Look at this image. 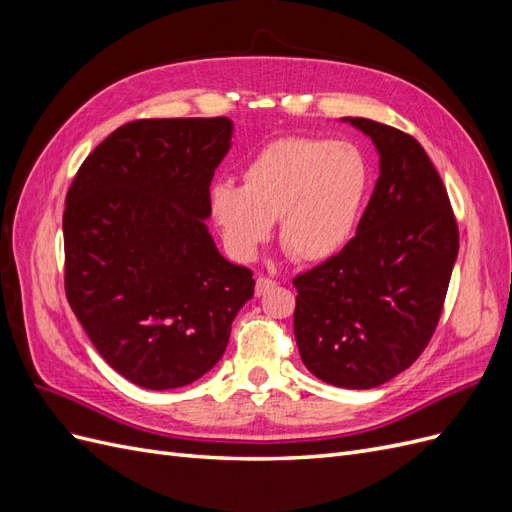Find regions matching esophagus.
<instances>
[{
  "mask_svg": "<svg viewBox=\"0 0 512 512\" xmlns=\"http://www.w3.org/2000/svg\"><path fill=\"white\" fill-rule=\"evenodd\" d=\"M273 286H275V280H271V277L260 275L258 280H256V297H260V294H265Z\"/></svg>",
  "mask_w": 512,
  "mask_h": 512,
  "instance_id": "esophagus-1",
  "label": "esophagus"
}]
</instances>
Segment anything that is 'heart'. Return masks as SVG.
<instances>
[{
  "label": "heart",
  "instance_id": "b5f03b06",
  "mask_svg": "<svg viewBox=\"0 0 512 512\" xmlns=\"http://www.w3.org/2000/svg\"><path fill=\"white\" fill-rule=\"evenodd\" d=\"M369 190V164L350 143L284 136L243 168V185H211L209 207L228 252L254 260L275 218L280 243L299 262H322L348 245Z\"/></svg>",
  "mask_w": 512,
  "mask_h": 512
}]
</instances>
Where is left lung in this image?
Returning a JSON list of instances; mask_svg holds the SVG:
<instances>
[{
    "label": "left lung",
    "instance_id": "left-lung-1",
    "mask_svg": "<svg viewBox=\"0 0 512 512\" xmlns=\"http://www.w3.org/2000/svg\"><path fill=\"white\" fill-rule=\"evenodd\" d=\"M380 153V177L356 235L292 280L305 367L342 389H374L408 369L436 331L459 228L436 166L414 136L348 117Z\"/></svg>",
    "mask_w": 512,
    "mask_h": 512
}]
</instances>
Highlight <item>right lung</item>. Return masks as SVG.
I'll use <instances>...</instances> for the list:
<instances>
[{
  "instance_id": "add662e5",
  "label": "right lung",
  "mask_w": 512,
  "mask_h": 512,
  "mask_svg": "<svg viewBox=\"0 0 512 512\" xmlns=\"http://www.w3.org/2000/svg\"><path fill=\"white\" fill-rule=\"evenodd\" d=\"M226 117L136 119L89 153L64 211V288L102 359L149 391L222 359L252 271L215 247L209 185L230 149Z\"/></svg>"
}]
</instances>
